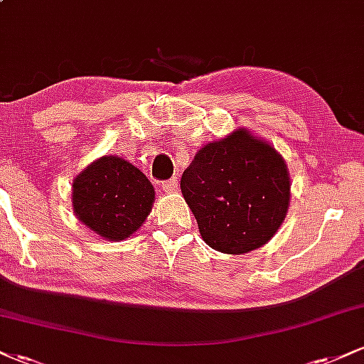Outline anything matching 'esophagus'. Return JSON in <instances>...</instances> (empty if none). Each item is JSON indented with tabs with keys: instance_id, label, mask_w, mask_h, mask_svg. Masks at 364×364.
<instances>
[{
	"instance_id": "esophagus-1",
	"label": "esophagus",
	"mask_w": 364,
	"mask_h": 364,
	"mask_svg": "<svg viewBox=\"0 0 364 364\" xmlns=\"http://www.w3.org/2000/svg\"><path fill=\"white\" fill-rule=\"evenodd\" d=\"M162 190L168 191V193H173L174 190L178 188V178H171L168 179V181H162Z\"/></svg>"
}]
</instances>
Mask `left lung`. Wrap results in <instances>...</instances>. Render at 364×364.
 <instances>
[{
	"label": "left lung",
	"mask_w": 364,
	"mask_h": 364,
	"mask_svg": "<svg viewBox=\"0 0 364 364\" xmlns=\"http://www.w3.org/2000/svg\"><path fill=\"white\" fill-rule=\"evenodd\" d=\"M181 193L210 248L243 255L269 243L282 225L291 178L274 145L240 127L195 154Z\"/></svg>",
	"instance_id": "1"
}]
</instances>
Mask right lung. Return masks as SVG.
I'll return each instance as SVG.
<instances>
[{
    "label": "right lung",
    "instance_id": "add662e5",
    "mask_svg": "<svg viewBox=\"0 0 364 364\" xmlns=\"http://www.w3.org/2000/svg\"><path fill=\"white\" fill-rule=\"evenodd\" d=\"M156 190L139 168L118 156H102L77 174L72 207L95 235L123 241L140 229L152 210Z\"/></svg>",
    "mask_w": 364,
    "mask_h": 364
}]
</instances>
